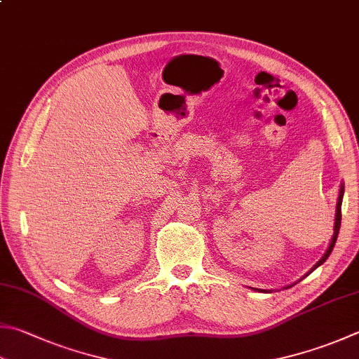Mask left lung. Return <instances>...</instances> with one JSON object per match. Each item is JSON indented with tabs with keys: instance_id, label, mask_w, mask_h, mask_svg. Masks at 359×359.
<instances>
[{
	"instance_id": "1",
	"label": "left lung",
	"mask_w": 359,
	"mask_h": 359,
	"mask_svg": "<svg viewBox=\"0 0 359 359\" xmlns=\"http://www.w3.org/2000/svg\"><path fill=\"white\" fill-rule=\"evenodd\" d=\"M342 197H344V186H341V191H339V197H337V205H336V217H334V234H333V238H331V242H330V247H328V250H327V253L322 256V259L316 264V266L311 269V272H313V270H316L317 267L319 266H322L323 262L327 261V258L330 256V253L333 252V247H334V243H336V239H337V234H339V228H341V205H342ZM309 272V273H311Z\"/></svg>"
}]
</instances>
